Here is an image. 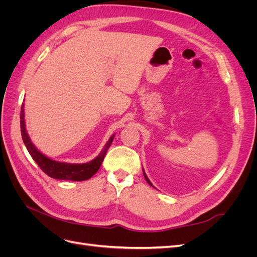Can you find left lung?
I'll return each mask as SVG.
<instances>
[{
  "instance_id": "1",
  "label": "left lung",
  "mask_w": 257,
  "mask_h": 257,
  "mask_svg": "<svg viewBox=\"0 0 257 257\" xmlns=\"http://www.w3.org/2000/svg\"><path fill=\"white\" fill-rule=\"evenodd\" d=\"M144 176H145V179H146V181H147V182H148V183H149V184H150V185H151V186H153V185H152V183H151V182H150V180H149V179H148V177H147V175H146V174H145V172H144Z\"/></svg>"
}]
</instances>
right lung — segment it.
Listing matches in <instances>:
<instances>
[{
  "label": "right lung",
  "instance_id": "1",
  "mask_svg": "<svg viewBox=\"0 0 257 257\" xmlns=\"http://www.w3.org/2000/svg\"><path fill=\"white\" fill-rule=\"evenodd\" d=\"M25 105L21 106L20 113V127H21V136L22 141L25 143L27 149L32 159L36 162V164L41 167L43 172L53 179H59V180H71V181H83L88 180L93 175H95L99 169L100 165L104 161L106 152L108 148L110 147L113 141V135L109 138L103 148V150L97 157L89 163L84 164H71V163H62L53 161L46 157L36 149V147L31 142V139L27 133L26 123H25Z\"/></svg>",
  "mask_w": 257,
  "mask_h": 257
}]
</instances>
